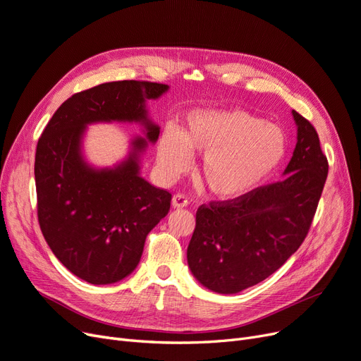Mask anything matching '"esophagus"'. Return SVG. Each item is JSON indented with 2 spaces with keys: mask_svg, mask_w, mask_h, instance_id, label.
Wrapping results in <instances>:
<instances>
[{
  "mask_svg": "<svg viewBox=\"0 0 361 361\" xmlns=\"http://www.w3.org/2000/svg\"><path fill=\"white\" fill-rule=\"evenodd\" d=\"M189 205V199L185 197L184 195H181V193H178V195H176L172 197V207L173 208H184V207H188Z\"/></svg>",
  "mask_w": 361,
  "mask_h": 361,
  "instance_id": "1",
  "label": "esophagus"
}]
</instances>
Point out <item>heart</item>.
<instances>
[{
	"instance_id": "1",
	"label": "heart",
	"mask_w": 361,
	"mask_h": 361,
	"mask_svg": "<svg viewBox=\"0 0 361 361\" xmlns=\"http://www.w3.org/2000/svg\"><path fill=\"white\" fill-rule=\"evenodd\" d=\"M204 154L201 177L209 192L233 201L271 178L287 153V135L274 123L239 109L193 110L183 130L166 126L157 142L160 176L172 181Z\"/></svg>"
}]
</instances>
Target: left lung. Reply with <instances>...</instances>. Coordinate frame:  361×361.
<instances>
[{
  "instance_id": "8db88e82",
  "label": "left lung",
  "mask_w": 361,
  "mask_h": 361,
  "mask_svg": "<svg viewBox=\"0 0 361 361\" xmlns=\"http://www.w3.org/2000/svg\"><path fill=\"white\" fill-rule=\"evenodd\" d=\"M291 114L298 142L284 178L196 212L188 263L211 291L236 295L259 284L295 255L311 228L329 164L314 126L295 110Z\"/></svg>"
}]
</instances>
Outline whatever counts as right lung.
I'll list each match as a JSON object with an SVG mask.
<instances>
[{
	"mask_svg": "<svg viewBox=\"0 0 361 361\" xmlns=\"http://www.w3.org/2000/svg\"><path fill=\"white\" fill-rule=\"evenodd\" d=\"M168 85L123 80L78 92L53 114L35 153L38 223L53 255L85 281H122L138 266L145 238L171 207V193L141 177V156L160 128L147 101ZM138 123L130 153L113 167L90 166L82 153L89 124Z\"/></svg>",
	"mask_w": 361,
	"mask_h": 361,
	"instance_id": "obj_1",
	"label": "right lung"
}]
</instances>
